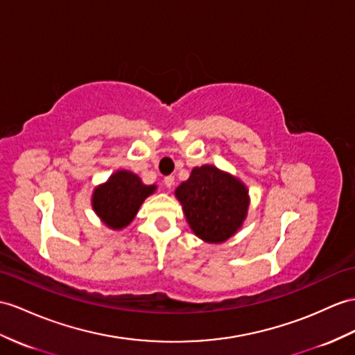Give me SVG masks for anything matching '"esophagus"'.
I'll return each instance as SVG.
<instances>
[{"label":"esophagus","mask_w":355,"mask_h":355,"mask_svg":"<svg viewBox=\"0 0 355 355\" xmlns=\"http://www.w3.org/2000/svg\"><path fill=\"white\" fill-rule=\"evenodd\" d=\"M164 185H166L168 189L173 188V185H175V176H166V178H164Z\"/></svg>","instance_id":"esophagus-1"}]
</instances>
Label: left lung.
Here are the masks:
<instances>
[{
    "instance_id": "left-lung-1",
    "label": "left lung",
    "mask_w": 355,
    "mask_h": 355,
    "mask_svg": "<svg viewBox=\"0 0 355 355\" xmlns=\"http://www.w3.org/2000/svg\"><path fill=\"white\" fill-rule=\"evenodd\" d=\"M189 227L205 243L227 241L247 217V187L235 176L214 166L194 167L188 180L175 191Z\"/></svg>"
}]
</instances>
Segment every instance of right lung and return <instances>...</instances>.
I'll use <instances>...</instances> for the list:
<instances>
[{
  "instance_id": "obj_1",
  "label": "right lung",
  "mask_w": 355,
  "mask_h": 355,
  "mask_svg": "<svg viewBox=\"0 0 355 355\" xmlns=\"http://www.w3.org/2000/svg\"><path fill=\"white\" fill-rule=\"evenodd\" d=\"M155 189V185H144L135 173L119 170L105 184L94 188L92 206L103 224L120 230L134 220L141 203Z\"/></svg>"
}]
</instances>
